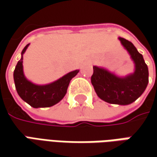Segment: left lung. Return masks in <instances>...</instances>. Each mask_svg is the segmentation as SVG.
I'll return each mask as SVG.
<instances>
[{
    "instance_id": "8db88e82",
    "label": "left lung",
    "mask_w": 157,
    "mask_h": 157,
    "mask_svg": "<svg viewBox=\"0 0 157 157\" xmlns=\"http://www.w3.org/2000/svg\"><path fill=\"white\" fill-rule=\"evenodd\" d=\"M135 63V72L121 78L110 71L94 66L91 81L97 95L110 104L128 105L136 101L145 91L148 83V69L141 53L125 38H119Z\"/></svg>"
}]
</instances>
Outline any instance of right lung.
<instances>
[{"mask_svg":"<svg viewBox=\"0 0 157 157\" xmlns=\"http://www.w3.org/2000/svg\"><path fill=\"white\" fill-rule=\"evenodd\" d=\"M29 45V44H27L22 50L21 59L18 61L14 71V80L17 94L32 107H50L56 105L64 97L71 79L74 78L79 71L76 70L71 71L57 81L48 85H35L25 78L22 69V55Z\"/></svg>","mask_w":157,"mask_h":157,"instance_id":"obj_1","label":"right lung"}]
</instances>
